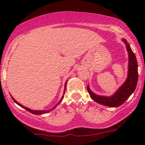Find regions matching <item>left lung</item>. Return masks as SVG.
Masks as SVG:
<instances>
[{
    "label": "left lung",
    "instance_id": "left-lung-1",
    "mask_svg": "<svg viewBox=\"0 0 145 145\" xmlns=\"http://www.w3.org/2000/svg\"><path fill=\"white\" fill-rule=\"evenodd\" d=\"M122 41L125 44L128 54H129V67H128L129 70H128L127 78L124 84L111 97L97 95L90 90L89 86H87L88 92L91 97L94 101H95L98 104L109 106V107H118L123 104L129 96L133 93L138 82V63L136 56L131 50L127 41L125 39H123Z\"/></svg>",
    "mask_w": 145,
    "mask_h": 145
}]
</instances>
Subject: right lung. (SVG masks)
I'll use <instances>...</instances> for the list:
<instances>
[{"mask_svg":"<svg viewBox=\"0 0 145 145\" xmlns=\"http://www.w3.org/2000/svg\"><path fill=\"white\" fill-rule=\"evenodd\" d=\"M65 86H66V84H65ZM64 93H65V91H64ZM11 98H12V99H13V100H14V101H15V102L16 103V104L19 105V106H20L21 107L24 108V109H26V110H28V111H29V112H31V113H33V114H45V113H47V112H50V111L52 110H54V108H55L56 107V106H57L58 105H59V104H60V103L61 102V101H62V99H63V97H64V94H63V97H62V98H61V100L59 101V102L57 104H56V106H54V107L52 108H51V109L48 110H31V109H29V108H27V107H24V106H22V104H19V103H18L17 101H16V99H14V98L12 96H11Z\"/></svg>","mask_w":145,"mask_h":145,"instance_id":"add662e5","label":"right lung"}]
</instances>
